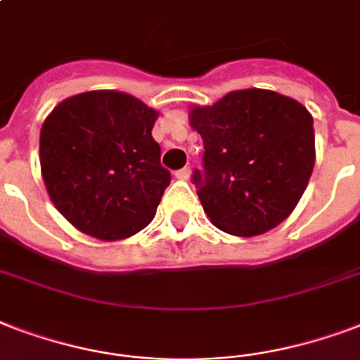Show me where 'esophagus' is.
I'll use <instances>...</instances> for the list:
<instances>
[{
  "mask_svg": "<svg viewBox=\"0 0 360 360\" xmlns=\"http://www.w3.org/2000/svg\"><path fill=\"white\" fill-rule=\"evenodd\" d=\"M175 177H177V179H181V181H186L188 177H191V168L177 169V172H175Z\"/></svg>",
  "mask_w": 360,
  "mask_h": 360,
  "instance_id": "1",
  "label": "esophagus"
}]
</instances>
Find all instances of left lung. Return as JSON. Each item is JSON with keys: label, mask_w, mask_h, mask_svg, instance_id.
Here are the masks:
<instances>
[{"label": "left lung", "mask_w": 360, "mask_h": 360, "mask_svg": "<svg viewBox=\"0 0 360 360\" xmlns=\"http://www.w3.org/2000/svg\"><path fill=\"white\" fill-rule=\"evenodd\" d=\"M191 124L204 139V168L192 183L211 223L243 238L283 223L314 172L308 109L271 90H236L194 107Z\"/></svg>", "instance_id": "left-lung-1"}]
</instances>
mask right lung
Segmentation results:
<instances>
[{"label":"right lung","mask_w":360,"mask_h":360,"mask_svg":"<svg viewBox=\"0 0 360 360\" xmlns=\"http://www.w3.org/2000/svg\"><path fill=\"white\" fill-rule=\"evenodd\" d=\"M156 117L143 101L115 90L68 98L46 117L41 174L52 204L75 229L122 240L153 221L172 181L150 134Z\"/></svg>","instance_id":"add662e5"}]
</instances>
